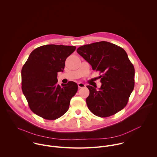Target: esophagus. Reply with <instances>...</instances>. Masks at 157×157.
<instances>
[{"label": "esophagus", "instance_id": "obj_1", "mask_svg": "<svg viewBox=\"0 0 157 157\" xmlns=\"http://www.w3.org/2000/svg\"><path fill=\"white\" fill-rule=\"evenodd\" d=\"M78 86L79 88H84L85 87V85L84 83H78Z\"/></svg>", "mask_w": 157, "mask_h": 157}]
</instances>
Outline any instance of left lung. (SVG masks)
Returning <instances> with one entry per match:
<instances>
[{
	"mask_svg": "<svg viewBox=\"0 0 157 157\" xmlns=\"http://www.w3.org/2000/svg\"><path fill=\"white\" fill-rule=\"evenodd\" d=\"M77 52L93 70L101 74L99 90L86 86L90 95L86 101L90 112L100 117H108L122 110L134 88V67L126 52L105 41L82 46Z\"/></svg>",
	"mask_w": 157,
	"mask_h": 157,
	"instance_id": "8db88e82",
	"label": "left lung"
}]
</instances>
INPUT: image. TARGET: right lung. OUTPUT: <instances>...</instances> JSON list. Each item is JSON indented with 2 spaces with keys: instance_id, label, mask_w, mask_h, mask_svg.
<instances>
[{
  "instance_id": "right-lung-1",
  "label": "right lung",
  "mask_w": 157,
  "mask_h": 157,
  "mask_svg": "<svg viewBox=\"0 0 157 157\" xmlns=\"http://www.w3.org/2000/svg\"><path fill=\"white\" fill-rule=\"evenodd\" d=\"M75 46L46 45L33 50L23 66L22 89L30 109L42 118L53 120L67 112L78 90L76 83L57 84V72Z\"/></svg>"
}]
</instances>
